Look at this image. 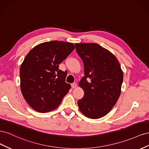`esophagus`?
I'll list each match as a JSON object with an SVG mask.
<instances>
[{"mask_svg":"<svg viewBox=\"0 0 149 149\" xmlns=\"http://www.w3.org/2000/svg\"><path fill=\"white\" fill-rule=\"evenodd\" d=\"M71 87L72 88H75L76 87H77V84H76L75 83H73L71 84Z\"/></svg>","mask_w":149,"mask_h":149,"instance_id":"obj_1","label":"esophagus"}]
</instances>
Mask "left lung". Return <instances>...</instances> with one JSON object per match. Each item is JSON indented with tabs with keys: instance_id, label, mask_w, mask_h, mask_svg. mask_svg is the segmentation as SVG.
<instances>
[{
	"instance_id": "left-lung-1",
	"label": "left lung",
	"mask_w": 149,
	"mask_h": 149,
	"mask_svg": "<svg viewBox=\"0 0 149 149\" xmlns=\"http://www.w3.org/2000/svg\"><path fill=\"white\" fill-rule=\"evenodd\" d=\"M75 45L84 66L85 76L79 83L84 91V97L77 102L79 110L92 119L104 117L120 95L124 77L120 63L110 51L99 44Z\"/></svg>"
}]
</instances>
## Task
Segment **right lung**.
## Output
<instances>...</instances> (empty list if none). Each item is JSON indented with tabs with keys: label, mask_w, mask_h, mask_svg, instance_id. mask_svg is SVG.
<instances>
[{
	"label": "right lung",
	"mask_w": 149,
	"mask_h": 149,
	"mask_svg": "<svg viewBox=\"0 0 149 149\" xmlns=\"http://www.w3.org/2000/svg\"><path fill=\"white\" fill-rule=\"evenodd\" d=\"M75 49L73 44L50 41L33 47L20 66V89L27 104L45 113L56 109L70 88L58 64Z\"/></svg>",
	"instance_id": "right-lung-1"
}]
</instances>
